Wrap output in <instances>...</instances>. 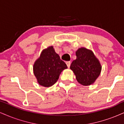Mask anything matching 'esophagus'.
Masks as SVG:
<instances>
[{
    "label": "esophagus",
    "instance_id": "34e87169",
    "mask_svg": "<svg viewBox=\"0 0 124 124\" xmlns=\"http://www.w3.org/2000/svg\"><path fill=\"white\" fill-rule=\"evenodd\" d=\"M66 64L67 65V67H68V68H70V65H71V62H66Z\"/></svg>",
    "mask_w": 124,
    "mask_h": 124
}]
</instances>
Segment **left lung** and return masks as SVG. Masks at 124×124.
Instances as JSON below:
<instances>
[{"label":"left lung","mask_w":124,"mask_h":124,"mask_svg":"<svg viewBox=\"0 0 124 124\" xmlns=\"http://www.w3.org/2000/svg\"><path fill=\"white\" fill-rule=\"evenodd\" d=\"M76 59L71 63L70 68L76 75L78 82L83 85L93 84L100 75L101 65L91 50L85 48L76 52Z\"/></svg>","instance_id":"obj_1"}]
</instances>
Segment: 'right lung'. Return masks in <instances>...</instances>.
Returning <instances> with one entry per match:
<instances>
[{
    "label": "right lung",
    "mask_w": 124,
    "mask_h": 124,
    "mask_svg": "<svg viewBox=\"0 0 124 124\" xmlns=\"http://www.w3.org/2000/svg\"><path fill=\"white\" fill-rule=\"evenodd\" d=\"M67 68L66 64L55 52L53 46L44 50L33 66L34 75L39 85L50 87L59 79L62 70Z\"/></svg>",
    "instance_id": "right-lung-1"
}]
</instances>
